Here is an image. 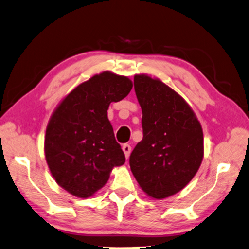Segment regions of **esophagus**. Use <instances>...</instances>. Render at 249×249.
Returning a JSON list of instances; mask_svg holds the SVG:
<instances>
[{"label":"esophagus","mask_w":249,"mask_h":249,"mask_svg":"<svg viewBox=\"0 0 249 249\" xmlns=\"http://www.w3.org/2000/svg\"><path fill=\"white\" fill-rule=\"evenodd\" d=\"M122 148H123V152H124V154H125V158L128 159L129 154H131V151H132L131 145H129V144H124V145L122 146Z\"/></svg>","instance_id":"34e87169"}]
</instances>
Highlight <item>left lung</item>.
I'll return each mask as SVG.
<instances>
[{"instance_id":"obj_1","label":"left lung","mask_w":249,"mask_h":249,"mask_svg":"<svg viewBox=\"0 0 249 249\" xmlns=\"http://www.w3.org/2000/svg\"><path fill=\"white\" fill-rule=\"evenodd\" d=\"M143 139L129 157L140 188L152 199L182 190L201 165L203 132L191 106L159 78L134 76Z\"/></svg>"}]
</instances>
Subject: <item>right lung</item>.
Segmentation results:
<instances>
[{
	"label": "right lung",
	"mask_w": 249,
	"mask_h": 249,
	"mask_svg": "<svg viewBox=\"0 0 249 249\" xmlns=\"http://www.w3.org/2000/svg\"><path fill=\"white\" fill-rule=\"evenodd\" d=\"M132 87L128 77L103 71L78 85L54 108L44 136V157L55 182L70 195L90 198L113 169L125 163L107 109Z\"/></svg>",
	"instance_id": "right-lung-1"
}]
</instances>
